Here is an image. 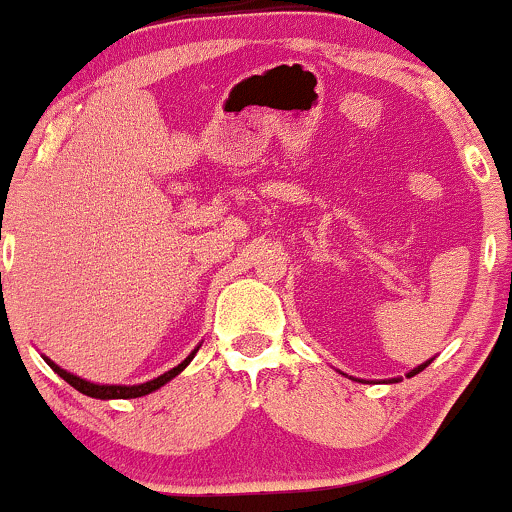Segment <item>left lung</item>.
<instances>
[{
  "mask_svg": "<svg viewBox=\"0 0 512 512\" xmlns=\"http://www.w3.org/2000/svg\"><path fill=\"white\" fill-rule=\"evenodd\" d=\"M433 361V358H428V361H424V363H421V366H416L414 370H409V373H407V378H414V375H419L421 373V370H424L426 366H428V363H431ZM351 380H354V378H351ZM399 380H402V378H392L390 380V383H399Z\"/></svg>",
  "mask_w": 512,
  "mask_h": 512,
  "instance_id": "8db88e82",
  "label": "left lung"
}]
</instances>
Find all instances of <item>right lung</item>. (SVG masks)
I'll use <instances>...</instances> for the list:
<instances>
[{"instance_id": "right-lung-1", "label": "right lung", "mask_w": 512, "mask_h": 512, "mask_svg": "<svg viewBox=\"0 0 512 512\" xmlns=\"http://www.w3.org/2000/svg\"><path fill=\"white\" fill-rule=\"evenodd\" d=\"M199 346H202V344H199ZM199 346H195V349L190 351V356H187L185 361H180L175 368H170L163 375H158V378L146 380V383H139V385H101V383H91V380H84V378H79V375H74V373H69V370L60 368L55 361H50L48 356H43V358H45V363H48V366L55 370V373L60 375L62 380H67V383L72 385L74 390H79L81 395L93 397V399H134V397L151 395V392H156L158 387H163L166 383H170V380H173L175 375H180L182 370L190 366V361H192V358H195V354L199 351Z\"/></svg>"}]
</instances>
